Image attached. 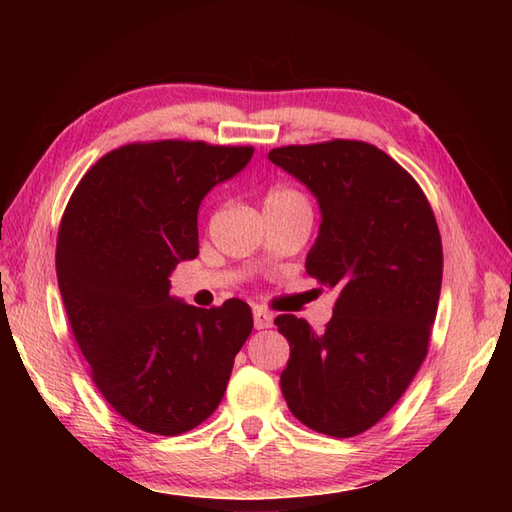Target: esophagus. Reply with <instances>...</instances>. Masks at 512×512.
<instances>
[{
    "instance_id": "1",
    "label": "esophagus",
    "mask_w": 512,
    "mask_h": 512,
    "mask_svg": "<svg viewBox=\"0 0 512 512\" xmlns=\"http://www.w3.org/2000/svg\"><path fill=\"white\" fill-rule=\"evenodd\" d=\"M253 323H255V330L273 328V314L266 312L264 308H255L253 310Z\"/></svg>"
}]
</instances>
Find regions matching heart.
<instances>
[{
	"instance_id": "b5f03b06",
	"label": "heart",
	"mask_w": 512,
	"mask_h": 512,
	"mask_svg": "<svg viewBox=\"0 0 512 512\" xmlns=\"http://www.w3.org/2000/svg\"><path fill=\"white\" fill-rule=\"evenodd\" d=\"M264 209L266 211H310V204L301 191L286 187V184H279V187H273L266 193Z\"/></svg>"
}]
</instances>
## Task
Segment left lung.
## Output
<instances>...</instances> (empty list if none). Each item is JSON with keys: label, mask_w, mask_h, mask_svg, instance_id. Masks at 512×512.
<instances>
[{"label": "left lung", "mask_w": 512, "mask_h": 512, "mask_svg": "<svg viewBox=\"0 0 512 512\" xmlns=\"http://www.w3.org/2000/svg\"><path fill=\"white\" fill-rule=\"evenodd\" d=\"M268 160L306 184L321 209L308 275L336 292L325 332L279 314L290 343L281 372L292 416L352 438L385 416L416 376L442 286V242L418 182L361 140L273 149Z\"/></svg>", "instance_id": "8db88e82"}]
</instances>
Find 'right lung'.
Wrapping results in <instances>:
<instances>
[{
	"instance_id": "add662e5",
	"label": "right lung",
	"mask_w": 512,
	"mask_h": 512,
	"mask_svg": "<svg viewBox=\"0 0 512 512\" xmlns=\"http://www.w3.org/2000/svg\"><path fill=\"white\" fill-rule=\"evenodd\" d=\"M250 158L253 147L202 140L125 145L65 206L57 279L74 339L103 398L147 433L178 436L209 418L253 330L242 299L204 310L169 295L171 270L198 257L204 195Z\"/></svg>"
}]
</instances>
